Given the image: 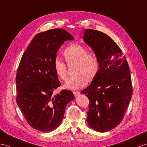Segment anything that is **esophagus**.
Masks as SVG:
<instances>
[{
  "label": "esophagus",
  "mask_w": 147,
  "mask_h": 147,
  "mask_svg": "<svg viewBox=\"0 0 147 147\" xmlns=\"http://www.w3.org/2000/svg\"><path fill=\"white\" fill-rule=\"evenodd\" d=\"M74 94L75 97H77L80 94V92H79V91H76V92H74Z\"/></svg>",
  "instance_id": "obj_1"
}]
</instances>
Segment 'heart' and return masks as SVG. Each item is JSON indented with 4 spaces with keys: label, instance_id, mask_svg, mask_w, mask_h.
Here are the masks:
<instances>
[{
    "label": "heart",
    "instance_id": "heart-1",
    "mask_svg": "<svg viewBox=\"0 0 147 147\" xmlns=\"http://www.w3.org/2000/svg\"><path fill=\"white\" fill-rule=\"evenodd\" d=\"M63 56L67 65L75 63L74 76L65 84V88L71 90L79 89L85 86L86 79L88 81L93 80L98 74L100 61L97 55L88 53L87 49L80 44H70L65 49ZM53 68L58 79L66 80L67 68L66 64L59 58H55Z\"/></svg>",
    "mask_w": 147,
    "mask_h": 147
}]
</instances>
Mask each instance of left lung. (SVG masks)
Returning <instances> with one entry per match:
<instances>
[{
    "instance_id": "obj_1",
    "label": "left lung",
    "mask_w": 147,
    "mask_h": 147,
    "mask_svg": "<svg viewBox=\"0 0 147 147\" xmlns=\"http://www.w3.org/2000/svg\"><path fill=\"white\" fill-rule=\"evenodd\" d=\"M84 40L100 61L98 74L82 90L89 100L87 123L94 130L106 132L121 122L131 99L129 68L121 50L109 36L86 29Z\"/></svg>"
}]
</instances>
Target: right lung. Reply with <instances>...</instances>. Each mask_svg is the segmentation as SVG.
<instances>
[{"instance_id":"add662e5","label":"right lung","mask_w":147,"mask_h":147,"mask_svg":"<svg viewBox=\"0 0 147 147\" xmlns=\"http://www.w3.org/2000/svg\"><path fill=\"white\" fill-rule=\"evenodd\" d=\"M74 38L63 29H53L35 36L22 55L16 74V102L28 123L43 132L57 128L67 104L74 99L70 90L54 95L61 83L53 61L65 41Z\"/></svg>"}]
</instances>
